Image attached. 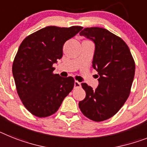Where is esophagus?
<instances>
[{
    "label": "esophagus",
    "mask_w": 147,
    "mask_h": 147,
    "mask_svg": "<svg viewBox=\"0 0 147 147\" xmlns=\"http://www.w3.org/2000/svg\"><path fill=\"white\" fill-rule=\"evenodd\" d=\"M74 86H75V88H79V87H81V83H80V82L76 81H75V84H74Z\"/></svg>",
    "instance_id": "esophagus-1"
}]
</instances>
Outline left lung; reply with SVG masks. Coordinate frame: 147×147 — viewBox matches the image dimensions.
<instances>
[{
  "label": "left lung",
  "mask_w": 147,
  "mask_h": 147,
  "mask_svg": "<svg viewBox=\"0 0 147 147\" xmlns=\"http://www.w3.org/2000/svg\"><path fill=\"white\" fill-rule=\"evenodd\" d=\"M80 35L95 43L92 68L98 71V86L92 90L82 83L86 97L79 102L85 117L101 122L119 111L129 97L135 63L129 47L120 37L102 28H87Z\"/></svg>",
  "instance_id": "obj_1"
}]
</instances>
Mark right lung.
I'll return each instance as SVG.
<instances>
[{
    "instance_id": "right-lung-1",
    "label": "right lung",
    "mask_w": 147,
    "mask_h": 147,
    "mask_svg": "<svg viewBox=\"0 0 147 147\" xmlns=\"http://www.w3.org/2000/svg\"><path fill=\"white\" fill-rule=\"evenodd\" d=\"M81 26H49L22 41L13 63L18 95L28 111L38 117L52 115L72 90L75 80L54 74L53 64L63 56L68 39L82 30Z\"/></svg>"
}]
</instances>
